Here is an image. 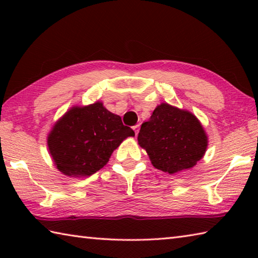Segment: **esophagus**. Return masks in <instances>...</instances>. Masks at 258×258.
<instances>
[{
    "label": "esophagus",
    "instance_id": "obj_1",
    "mask_svg": "<svg viewBox=\"0 0 258 258\" xmlns=\"http://www.w3.org/2000/svg\"><path fill=\"white\" fill-rule=\"evenodd\" d=\"M133 130H134V132H135V135H138L139 131H140V125H135L134 127H133Z\"/></svg>",
    "mask_w": 258,
    "mask_h": 258
}]
</instances>
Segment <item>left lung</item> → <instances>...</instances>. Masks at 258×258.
<instances>
[{"instance_id":"left-lung-1","label":"left lung","mask_w":258,"mask_h":258,"mask_svg":"<svg viewBox=\"0 0 258 258\" xmlns=\"http://www.w3.org/2000/svg\"><path fill=\"white\" fill-rule=\"evenodd\" d=\"M139 145L151 164L169 174L194 167L207 149V135L197 117L168 103H161L141 125Z\"/></svg>"}]
</instances>
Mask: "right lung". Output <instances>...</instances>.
Instances as JSON below:
<instances>
[{
  "label": "right lung",
  "mask_w": 258,
  "mask_h": 258,
  "mask_svg": "<svg viewBox=\"0 0 258 258\" xmlns=\"http://www.w3.org/2000/svg\"><path fill=\"white\" fill-rule=\"evenodd\" d=\"M134 135L118 115L98 101L64 113L47 137V147L61 173L84 177L101 169L123 140Z\"/></svg>",
  "instance_id": "1"
}]
</instances>
